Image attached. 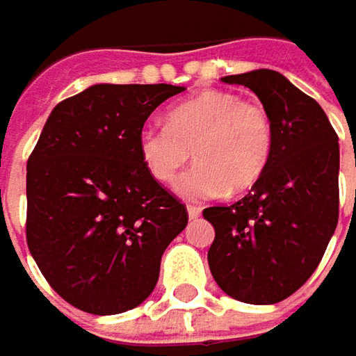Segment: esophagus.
I'll return each mask as SVG.
<instances>
[{"mask_svg": "<svg viewBox=\"0 0 356 356\" xmlns=\"http://www.w3.org/2000/svg\"><path fill=\"white\" fill-rule=\"evenodd\" d=\"M200 213H202V210H200L198 206H188V218H190V220L200 218Z\"/></svg>", "mask_w": 356, "mask_h": 356, "instance_id": "obj_1", "label": "esophagus"}]
</instances>
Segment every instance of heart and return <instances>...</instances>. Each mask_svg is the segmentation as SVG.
<instances>
[{
  "label": "heart",
  "mask_w": 356,
  "mask_h": 356,
  "mask_svg": "<svg viewBox=\"0 0 356 356\" xmlns=\"http://www.w3.org/2000/svg\"><path fill=\"white\" fill-rule=\"evenodd\" d=\"M273 148L267 108L232 90L210 89L172 106L166 127H146L138 136L144 166L168 184L192 158L196 164L176 182L188 200L218 198L250 190L266 172Z\"/></svg>",
  "instance_id": "heart-1"
}]
</instances>
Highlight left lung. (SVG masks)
I'll use <instances>...</instances> for the list:
<instances>
[{
	"label": "left lung",
	"instance_id": "left-lung-1",
	"mask_svg": "<svg viewBox=\"0 0 356 356\" xmlns=\"http://www.w3.org/2000/svg\"><path fill=\"white\" fill-rule=\"evenodd\" d=\"M252 89L273 124L266 172L250 194L212 206L208 264L229 297L271 305L313 275L339 222V136L319 103L277 71L222 79Z\"/></svg>",
	"mask_w": 356,
	"mask_h": 356
}]
</instances>
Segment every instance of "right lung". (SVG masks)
<instances>
[{
    "mask_svg": "<svg viewBox=\"0 0 356 356\" xmlns=\"http://www.w3.org/2000/svg\"><path fill=\"white\" fill-rule=\"evenodd\" d=\"M174 85H92L53 108L27 160V245L73 307L117 315L152 293L186 206L144 166L138 136Z\"/></svg>",
    "mask_w": 356,
    "mask_h": 356,
    "instance_id": "add662e5",
    "label": "right lung"
}]
</instances>
